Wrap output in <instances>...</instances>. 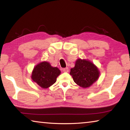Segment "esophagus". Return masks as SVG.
Listing matches in <instances>:
<instances>
[{
	"mask_svg": "<svg viewBox=\"0 0 130 130\" xmlns=\"http://www.w3.org/2000/svg\"><path fill=\"white\" fill-rule=\"evenodd\" d=\"M62 71L63 72H69V68H68V67L65 68H63V69H62Z\"/></svg>",
	"mask_w": 130,
	"mask_h": 130,
	"instance_id": "34e87169",
	"label": "esophagus"
}]
</instances>
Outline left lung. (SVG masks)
I'll list each match as a JSON object with an SVG mask.
<instances>
[{"label": "left lung", "mask_w": 130, "mask_h": 130, "mask_svg": "<svg viewBox=\"0 0 130 130\" xmlns=\"http://www.w3.org/2000/svg\"><path fill=\"white\" fill-rule=\"evenodd\" d=\"M100 72L95 65L89 61L78 59L75 66L70 69L74 83L83 88H88L93 84L99 77Z\"/></svg>", "instance_id": "8db88e82"}]
</instances>
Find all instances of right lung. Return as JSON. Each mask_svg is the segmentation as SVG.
Returning <instances> with one entry per match:
<instances>
[{
  "label": "right lung",
  "instance_id": "obj_1",
  "mask_svg": "<svg viewBox=\"0 0 130 130\" xmlns=\"http://www.w3.org/2000/svg\"><path fill=\"white\" fill-rule=\"evenodd\" d=\"M60 73L58 68L52 67L47 62H42L34 68L31 78L42 88H47L56 83Z\"/></svg>",
  "mask_w": 130,
  "mask_h": 130
}]
</instances>
